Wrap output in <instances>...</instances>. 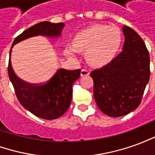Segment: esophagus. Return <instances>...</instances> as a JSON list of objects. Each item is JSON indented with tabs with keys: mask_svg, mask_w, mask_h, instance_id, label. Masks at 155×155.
<instances>
[{
	"mask_svg": "<svg viewBox=\"0 0 155 155\" xmlns=\"http://www.w3.org/2000/svg\"><path fill=\"white\" fill-rule=\"evenodd\" d=\"M81 76H84V75H88L90 74V71H88L87 69H82L81 72Z\"/></svg>",
	"mask_w": 155,
	"mask_h": 155,
	"instance_id": "esophagus-1",
	"label": "esophagus"
}]
</instances>
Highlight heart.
Segmentation results:
<instances>
[{"label": "heart", "mask_w": 155, "mask_h": 155, "mask_svg": "<svg viewBox=\"0 0 155 155\" xmlns=\"http://www.w3.org/2000/svg\"><path fill=\"white\" fill-rule=\"evenodd\" d=\"M122 41L120 29L106 25H94L77 33L65 52L74 56L77 51H84L87 61L94 66L110 63L119 51Z\"/></svg>", "instance_id": "obj_1"}]
</instances>
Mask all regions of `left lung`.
Returning a JSON list of instances; mask_svg holds the SVG:
<instances>
[{"mask_svg":"<svg viewBox=\"0 0 155 155\" xmlns=\"http://www.w3.org/2000/svg\"><path fill=\"white\" fill-rule=\"evenodd\" d=\"M123 51L106 65L91 73L98 107L111 117L129 114L140 105L150 81V54L143 39L127 25Z\"/></svg>","mask_w":155,"mask_h":155,"instance_id":"obj_1","label":"left lung"}]
</instances>
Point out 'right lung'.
I'll list each match as a JSON object with an SVG mask.
<instances>
[{"mask_svg": "<svg viewBox=\"0 0 155 155\" xmlns=\"http://www.w3.org/2000/svg\"><path fill=\"white\" fill-rule=\"evenodd\" d=\"M64 26V23L40 22L19 35L13 41L12 48L20 41L35 35L57 37L61 35ZM11 53L12 49L10 56ZM81 69L75 71L60 69L46 83L31 84L21 81L15 75L11 60H9V78L15 89L17 100L25 109L44 120L57 119L66 112L71 103L72 85L81 76Z\"/></svg>", "mask_w": 155, "mask_h": 155, "instance_id": "obj_1", "label": "right lung"}]
</instances>
